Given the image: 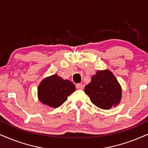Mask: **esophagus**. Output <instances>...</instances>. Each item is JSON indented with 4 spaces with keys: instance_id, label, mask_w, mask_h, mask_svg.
Instances as JSON below:
<instances>
[{
    "instance_id": "1",
    "label": "esophagus",
    "mask_w": 148,
    "mask_h": 148,
    "mask_svg": "<svg viewBox=\"0 0 148 148\" xmlns=\"http://www.w3.org/2000/svg\"><path fill=\"white\" fill-rule=\"evenodd\" d=\"M76 88H77V89H79V90H83L84 85L82 84H77L76 85Z\"/></svg>"
}]
</instances>
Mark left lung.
Returning a JSON list of instances; mask_svg holds the SVG:
<instances>
[{
    "mask_svg": "<svg viewBox=\"0 0 148 148\" xmlns=\"http://www.w3.org/2000/svg\"><path fill=\"white\" fill-rule=\"evenodd\" d=\"M84 92L93 104L104 110L116 106L121 99V86L109 70L97 71Z\"/></svg>",
    "mask_w": 148,
    "mask_h": 148,
    "instance_id": "1",
    "label": "left lung"
}]
</instances>
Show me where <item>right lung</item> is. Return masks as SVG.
<instances>
[{"label": "right lung", "instance_id": "obj_1", "mask_svg": "<svg viewBox=\"0 0 148 148\" xmlns=\"http://www.w3.org/2000/svg\"><path fill=\"white\" fill-rule=\"evenodd\" d=\"M75 90V86L71 82L53 75L44 79L38 86V99L43 104L58 108L64 103L68 96Z\"/></svg>", "mask_w": 148, "mask_h": 148}]
</instances>
